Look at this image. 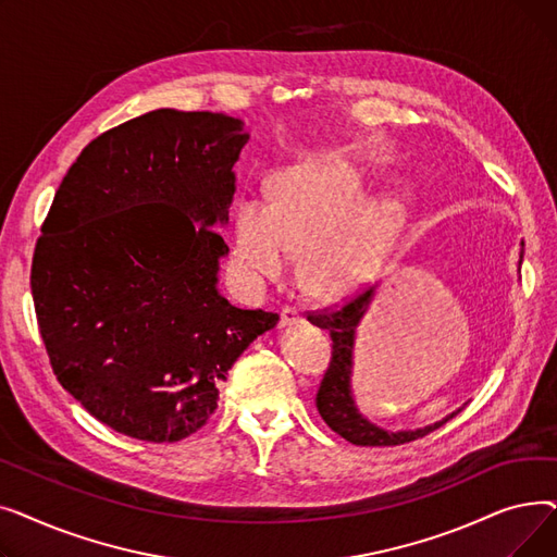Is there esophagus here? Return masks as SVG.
I'll return each mask as SVG.
<instances>
[{"label": "esophagus", "mask_w": 557, "mask_h": 557, "mask_svg": "<svg viewBox=\"0 0 557 557\" xmlns=\"http://www.w3.org/2000/svg\"><path fill=\"white\" fill-rule=\"evenodd\" d=\"M296 323H302V313L298 307H282L280 311V325L282 327H288V325H296Z\"/></svg>", "instance_id": "esophagus-1"}]
</instances>
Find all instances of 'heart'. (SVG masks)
<instances>
[{"label": "heart", "instance_id": "1", "mask_svg": "<svg viewBox=\"0 0 557 557\" xmlns=\"http://www.w3.org/2000/svg\"><path fill=\"white\" fill-rule=\"evenodd\" d=\"M357 175L336 162H302L277 173L269 187V208L242 200L234 210V255L255 280L277 275L288 248L313 246L309 257L311 280L323 290L352 284L370 255L379 227L376 210L347 216L357 196Z\"/></svg>", "mask_w": 557, "mask_h": 557}]
</instances>
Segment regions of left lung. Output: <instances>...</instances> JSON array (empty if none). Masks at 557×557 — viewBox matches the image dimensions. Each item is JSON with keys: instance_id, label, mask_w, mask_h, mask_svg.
Instances as JSON below:
<instances>
[{"instance_id": "1", "label": "left lung", "mask_w": 557, "mask_h": 557, "mask_svg": "<svg viewBox=\"0 0 557 557\" xmlns=\"http://www.w3.org/2000/svg\"><path fill=\"white\" fill-rule=\"evenodd\" d=\"M374 288L357 290L355 296L345 298L338 305L307 311V320L320 330H327L332 336V359L323 374V382L315 393V406L320 418L325 424L336 431L347 443L357 447H395L420 441V437L429 435L431 431L441 429L447 420H451L456 413L445 418L443 422H435L431 426L418 429V431H399L388 433L370 424L355 406L352 388H349V374H352V347H355V330L359 320L370 307Z\"/></svg>"}]
</instances>
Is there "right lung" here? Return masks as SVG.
<instances>
[{
    "label": "right lung",
    "instance_id": "add662e5",
    "mask_svg": "<svg viewBox=\"0 0 557 557\" xmlns=\"http://www.w3.org/2000/svg\"><path fill=\"white\" fill-rule=\"evenodd\" d=\"M223 112L153 110L85 146L42 223L32 294L51 370L90 416L146 443L208 424L244 349L280 315L216 290L232 164Z\"/></svg>",
    "mask_w": 557,
    "mask_h": 557
}]
</instances>
